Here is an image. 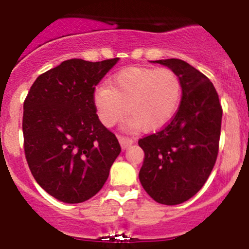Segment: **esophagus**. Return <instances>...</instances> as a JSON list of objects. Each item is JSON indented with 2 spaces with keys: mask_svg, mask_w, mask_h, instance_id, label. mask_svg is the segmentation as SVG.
<instances>
[{
  "mask_svg": "<svg viewBox=\"0 0 249 249\" xmlns=\"http://www.w3.org/2000/svg\"><path fill=\"white\" fill-rule=\"evenodd\" d=\"M119 142H120V144H121L122 149L125 150V149H128V147H129L133 142H134V140H133L132 138H127V137H122V135H119Z\"/></svg>",
  "mask_w": 249,
  "mask_h": 249,
  "instance_id": "esophagus-1",
  "label": "esophagus"
}]
</instances>
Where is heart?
<instances>
[{"label":"heart","instance_id":"heart-1","mask_svg":"<svg viewBox=\"0 0 249 249\" xmlns=\"http://www.w3.org/2000/svg\"><path fill=\"white\" fill-rule=\"evenodd\" d=\"M181 99V81L169 69L127 68L115 73L93 94L100 122L112 125L128 111L127 125L145 132L168 124Z\"/></svg>","mask_w":249,"mask_h":249}]
</instances>
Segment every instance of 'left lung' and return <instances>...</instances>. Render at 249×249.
I'll return each mask as SVG.
<instances>
[{"instance_id": "obj_1", "label": "left lung", "mask_w": 249, "mask_h": 249, "mask_svg": "<svg viewBox=\"0 0 249 249\" xmlns=\"http://www.w3.org/2000/svg\"><path fill=\"white\" fill-rule=\"evenodd\" d=\"M151 63L171 69L181 81V102L168 124L138 142L144 150L142 188L156 202L183 203L201 190L216 161L223 110L213 83L180 59Z\"/></svg>"}]
</instances>
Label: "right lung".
Returning <instances> with one entry per match:
<instances>
[{
	"label": "right lung",
	"mask_w": 249,
	"mask_h": 249,
	"mask_svg": "<svg viewBox=\"0 0 249 249\" xmlns=\"http://www.w3.org/2000/svg\"><path fill=\"white\" fill-rule=\"evenodd\" d=\"M119 61L69 59L36 78L24 102V150L44 191L64 203H81L107 181L121 152L95 110V86Z\"/></svg>",
	"instance_id": "right-lung-1"
}]
</instances>
